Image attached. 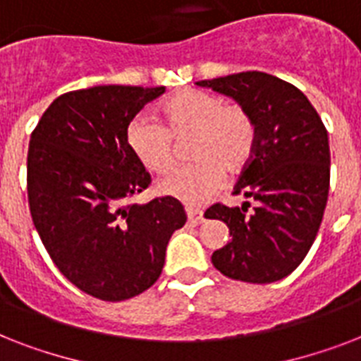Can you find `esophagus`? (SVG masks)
I'll list each match as a JSON object with an SVG mask.
<instances>
[{"mask_svg": "<svg viewBox=\"0 0 361 361\" xmlns=\"http://www.w3.org/2000/svg\"><path fill=\"white\" fill-rule=\"evenodd\" d=\"M185 212H187V219L191 225H200L204 221V214L202 209L195 208V206H185Z\"/></svg>", "mask_w": 361, "mask_h": 361, "instance_id": "34e87169", "label": "esophagus"}]
</instances>
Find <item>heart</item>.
<instances>
[{
  "label": "heart",
  "instance_id": "obj_1",
  "mask_svg": "<svg viewBox=\"0 0 361 361\" xmlns=\"http://www.w3.org/2000/svg\"><path fill=\"white\" fill-rule=\"evenodd\" d=\"M161 118L135 116L127 127V146L144 169L163 174L174 163V136L189 138L185 166L159 181V191L185 202H204L223 183L225 170L240 172L252 155L257 129L251 114L240 104L202 90H183L161 104Z\"/></svg>",
  "mask_w": 361,
  "mask_h": 361
}]
</instances>
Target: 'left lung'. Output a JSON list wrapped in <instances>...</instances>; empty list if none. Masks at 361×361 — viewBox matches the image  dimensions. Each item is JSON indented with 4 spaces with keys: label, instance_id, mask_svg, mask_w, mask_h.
Segmentation results:
<instances>
[{
    "label": "left lung",
    "instance_id": "8db88e82",
    "mask_svg": "<svg viewBox=\"0 0 361 361\" xmlns=\"http://www.w3.org/2000/svg\"><path fill=\"white\" fill-rule=\"evenodd\" d=\"M251 114L255 149L234 195L241 208L214 204L208 219L226 223L231 241L212 255L221 274L245 283H274L302 264L322 223L330 189V144L324 123L296 86L260 71L200 80Z\"/></svg>",
    "mask_w": 361,
    "mask_h": 361
}]
</instances>
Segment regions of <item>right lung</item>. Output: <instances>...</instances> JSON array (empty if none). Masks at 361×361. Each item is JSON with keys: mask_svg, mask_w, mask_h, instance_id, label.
<instances>
[{"mask_svg": "<svg viewBox=\"0 0 361 361\" xmlns=\"http://www.w3.org/2000/svg\"><path fill=\"white\" fill-rule=\"evenodd\" d=\"M164 86H93L59 95L31 133L27 200L48 255L82 292L104 302L159 279L180 200L129 204L152 178L127 146L130 120Z\"/></svg>", "mask_w": 361, "mask_h": 361, "instance_id": "right-lung-1", "label": "right lung"}]
</instances>
